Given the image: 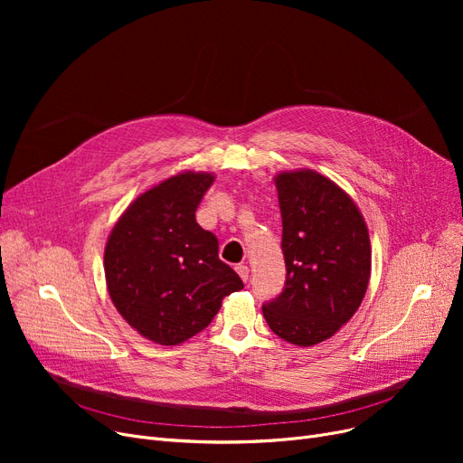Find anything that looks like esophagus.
<instances>
[{
  "mask_svg": "<svg viewBox=\"0 0 463 463\" xmlns=\"http://www.w3.org/2000/svg\"><path fill=\"white\" fill-rule=\"evenodd\" d=\"M236 272H238V276L241 278V281H248L250 279V269L246 264H238L236 266Z\"/></svg>",
  "mask_w": 463,
  "mask_h": 463,
  "instance_id": "obj_1",
  "label": "esophagus"
}]
</instances>
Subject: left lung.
Segmentation results:
<instances>
[{
  "label": "left lung",
  "mask_w": 463,
  "mask_h": 463,
  "mask_svg": "<svg viewBox=\"0 0 463 463\" xmlns=\"http://www.w3.org/2000/svg\"><path fill=\"white\" fill-rule=\"evenodd\" d=\"M274 184L287 279L262 315L285 342L311 347L360 307L372 276L370 232L351 194L317 170H281Z\"/></svg>",
  "instance_id": "1"
}]
</instances>
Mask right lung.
<instances>
[{
    "label": "right lung",
    "instance_id": "add662e5",
    "mask_svg": "<svg viewBox=\"0 0 463 463\" xmlns=\"http://www.w3.org/2000/svg\"><path fill=\"white\" fill-rule=\"evenodd\" d=\"M213 173L184 170L138 197L114 223L105 246L109 297L126 323L159 345L203 332L225 297L244 288L219 260L217 238L197 212Z\"/></svg>",
    "mask_w": 463,
    "mask_h": 463
}]
</instances>
